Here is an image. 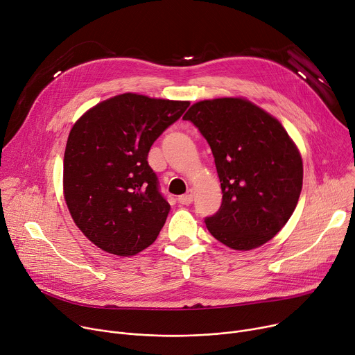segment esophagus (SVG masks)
Masks as SVG:
<instances>
[{
    "instance_id": "1",
    "label": "esophagus",
    "mask_w": 355,
    "mask_h": 355,
    "mask_svg": "<svg viewBox=\"0 0 355 355\" xmlns=\"http://www.w3.org/2000/svg\"><path fill=\"white\" fill-rule=\"evenodd\" d=\"M192 200H194V192H192V189H188L187 194L184 196H180L178 197V202L182 204V205H188L192 202Z\"/></svg>"
}]
</instances>
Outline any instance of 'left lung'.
<instances>
[{
	"mask_svg": "<svg viewBox=\"0 0 355 355\" xmlns=\"http://www.w3.org/2000/svg\"><path fill=\"white\" fill-rule=\"evenodd\" d=\"M182 119L215 158L222 204L205 218L211 235L235 250L270 241L292 216L303 185L300 153L283 125L241 98L198 102Z\"/></svg>",
	"mask_w": 355,
	"mask_h": 355,
	"instance_id": "left-lung-1",
	"label": "left lung"
}]
</instances>
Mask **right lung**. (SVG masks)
Returning <instances> with one entry per match:
<instances>
[{"label":"right lung","instance_id":"add662e5","mask_svg":"<svg viewBox=\"0 0 355 355\" xmlns=\"http://www.w3.org/2000/svg\"><path fill=\"white\" fill-rule=\"evenodd\" d=\"M188 106L123 93L73 124L63 158V194L78 228L105 252L133 256L164 227L170 204L147 157Z\"/></svg>","mask_w":355,"mask_h":355}]
</instances>
